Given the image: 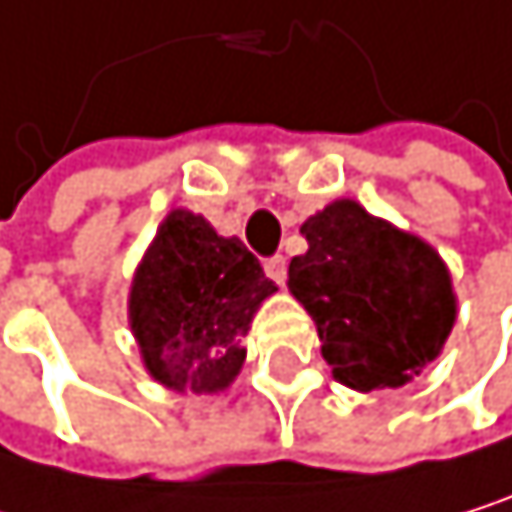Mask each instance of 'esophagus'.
Here are the masks:
<instances>
[{
  "mask_svg": "<svg viewBox=\"0 0 512 512\" xmlns=\"http://www.w3.org/2000/svg\"><path fill=\"white\" fill-rule=\"evenodd\" d=\"M265 274L274 280V284H284V280H287V259H284V256H271V259H265Z\"/></svg>",
  "mask_w": 512,
  "mask_h": 512,
  "instance_id": "34e87169",
  "label": "esophagus"
}]
</instances>
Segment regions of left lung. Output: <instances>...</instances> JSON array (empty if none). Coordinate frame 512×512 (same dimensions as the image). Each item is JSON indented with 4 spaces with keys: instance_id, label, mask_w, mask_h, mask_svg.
Wrapping results in <instances>:
<instances>
[{
    "instance_id": "obj_1",
    "label": "left lung",
    "mask_w": 512,
    "mask_h": 512,
    "mask_svg": "<svg viewBox=\"0 0 512 512\" xmlns=\"http://www.w3.org/2000/svg\"><path fill=\"white\" fill-rule=\"evenodd\" d=\"M308 250L290 262V293L311 314L332 378L354 391L403 388L437 360L455 326L440 253L357 201L302 222Z\"/></svg>"
}]
</instances>
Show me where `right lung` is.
<instances>
[{
	"mask_svg": "<svg viewBox=\"0 0 512 512\" xmlns=\"http://www.w3.org/2000/svg\"><path fill=\"white\" fill-rule=\"evenodd\" d=\"M277 293L241 238H222L192 213L170 210L137 265L127 317L155 381L180 394H216L244 366L259 305Z\"/></svg>",
	"mask_w": 512,
	"mask_h": 512,
	"instance_id": "add662e5",
	"label": "right lung"
}]
</instances>
